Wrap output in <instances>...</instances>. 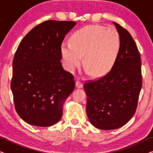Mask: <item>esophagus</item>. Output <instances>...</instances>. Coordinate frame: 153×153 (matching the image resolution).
I'll return each mask as SVG.
<instances>
[{
    "instance_id": "esophagus-1",
    "label": "esophagus",
    "mask_w": 153,
    "mask_h": 153,
    "mask_svg": "<svg viewBox=\"0 0 153 153\" xmlns=\"http://www.w3.org/2000/svg\"><path fill=\"white\" fill-rule=\"evenodd\" d=\"M75 85L77 88H81L83 87V83L81 82L80 81H76V83H75Z\"/></svg>"
}]
</instances>
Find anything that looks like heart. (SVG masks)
<instances>
[{
    "label": "heart",
    "instance_id": "obj_1",
    "mask_svg": "<svg viewBox=\"0 0 153 153\" xmlns=\"http://www.w3.org/2000/svg\"><path fill=\"white\" fill-rule=\"evenodd\" d=\"M70 43L61 45L62 59L73 72L83 63L93 76L101 77L114 66L120 49V39L114 28L88 26L73 33Z\"/></svg>",
    "mask_w": 153,
    "mask_h": 153
}]
</instances>
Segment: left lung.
Returning <instances> with one entry per match:
<instances>
[{
  "instance_id": "8db88e82",
  "label": "left lung",
  "mask_w": 153,
  "mask_h": 153,
  "mask_svg": "<svg viewBox=\"0 0 153 153\" xmlns=\"http://www.w3.org/2000/svg\"><path fill=\"white\" fill-rule=\"evenodd\" d=\"M120 39L118 56L110 72L95 81L84 83L86 114L96 128H120L132 118L142 86L141 56L132 37L116 22Z\"/></svg>"
}]
</instances>
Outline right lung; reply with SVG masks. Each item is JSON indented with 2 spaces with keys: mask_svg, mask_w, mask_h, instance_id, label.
Listing matches in <instances>:
<instances>
[{
  "mask_svg": "<svg viewBox=\"0 0 153 153\" xmlns=\"http://www.w3.org/2000/svg\"><path fill=\"white\" fill-rule=\"evenodd\" d=\"M76 24L46 21L33 28L16 49L11 90L16 113L28 124L49 127L61 119L64 102L75 86L73 75L62 66L61 45Z\"/></svg>",
  "mask_w": 153,
  "mask_h": 153,
  "instance_id": "1",
  "label": "right lung"
}]
</instances>
